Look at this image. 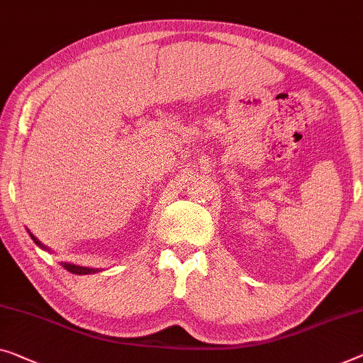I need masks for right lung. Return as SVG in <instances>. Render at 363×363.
Returning <instances> with one entry per match:
<instances>
[{
  "instance_id": "1",
  "label": "right lung",
  "mask_w": 363,
  "mask_h": 363,
  "mask_svg": "<svg viewBox=\"0 0 363 363\" xmlns=\"http://www.w3.org/2000/svg\"><path fill=\"white\" fill-rule=\"evenodd\" d=\"M29 236L32 238V240H34V242L39 247H42V250H47V251H50L48 250V246H45V245H42V242L37 240V238L30 233L29 231ZM62 266L68 270V272H72V274H77V275H88V274H96V272H99V269H93V267H84V266H77V264H72V262H62Z\"/></svg>"
}]
</instances>
